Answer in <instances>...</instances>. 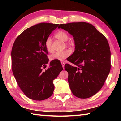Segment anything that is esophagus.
Listing matches in <instances>:
<instances>
[{
    "label": "esophagus",
    "instance_id": "1",
    "mask_svg": "<svg viewBox=\"0 0 121 121\" xmlns=\"http://www.w3.org/2000/svg\"><path fill=\"white\" fill-rule=\"evenodd\" d=\"M61 65H62V66L63 67V68L64 69V67H65V63L64 62H63V61H61Z\"/></svg>",
    "mask_w": 121,
    "mask_h": 121
}]
</instances>
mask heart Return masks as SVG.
Masks as SVG:
<instances>
[{
    "label": "heart",
    "instance_id": "1",
    "mask_svg": "<svg viewBox=\"0 0 121 121\" xmlns=\"http://www.w3.org/2000/svg\"><path fill=\"white\" fill-rule=\"evenodd\" d=\"M55 36L56 38L59 39L63 41V42H67L69 39V36L67 32L64 31H60L57 32L55 35ZM67 45L69 46H71L73 45L72 43H68ZM45 48L46 50L48 52H51L52 50V40L50 37H48L46 39L45 43ZM70 51L68 50L63 51L62 52H57L53 53L50 56V59L51 60H62L69 56L70 54Z\"/></svg>",
    "mask_w": 121,
    "mask_h": 121
}]
</instances>
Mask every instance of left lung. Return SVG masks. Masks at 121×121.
Here are the masks:
<instances>
[{"mask_svg":"<svg viewBox=\"0 0 121 121\" xmlns=\"http://www.w3.org/2000/svg\"><path fill=\"white\" fill-rule=\"evenodd\" d=\"M58 28L73 37L75 51L68 59L76 66L65 65L73 95L92 97L101 89L110 70V51L107 39L92 24L84 22L61 24Z\"/></svg>","mask_w":121,"mask_h":121,"instance_id":"left-lung-1","label":"left lung"}]
</instances>
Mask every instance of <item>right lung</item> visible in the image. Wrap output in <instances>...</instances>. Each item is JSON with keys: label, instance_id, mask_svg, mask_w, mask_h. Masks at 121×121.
I'll return each instance as SVG.
<instances>
[{"label": "right lung", "instance_id": "add662e5", "mask_svg": "<svg viewBox=\"0 0 121 121\" xmlns=\"http://www.w3.org/2000/svg\"><path fill=\"white\" fill-rule=\"evenodd\" d=\"M59 24L40 23L27 28L17 37L11 52L12 71L18 85L26 97L37 101L46 99L54 89L53 81L63 68L60 61L48 62L45 43Z\"/></svg>", "mask_w": 121, "mask_h": 121}]
</instances>
